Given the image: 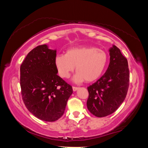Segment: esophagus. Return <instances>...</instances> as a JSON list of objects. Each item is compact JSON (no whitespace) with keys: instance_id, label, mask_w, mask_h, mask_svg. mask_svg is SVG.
Returning <instances> with one entry per match:
<instances>
[{"instance_id":"obj_1","label":"esophagus","mask_w":148,"mask_h":148,"mask_svg":"<svg viewBox=\"0 0 148 148\" xmlns=\"http://www.w3.org/2000/svg\"><path fill=\"white\" fill-rule=\"evenodd\" d=\"M78 89H79V87H72V89H73L74 91H77Z\"/></svg>"}]
</instances>
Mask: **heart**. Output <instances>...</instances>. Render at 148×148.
Returning a JSON list of instances; mask_svg holds the SVG:
<instances>
[{
  "label": "heart",
  "mask_w": 148,
  "mask_h": 148,
  "mask_svg": "<svg viewBox=\"0 0 148 148\" xmlns=\"http://www.w3.org/2000/svg\"><path fill=\"white\" fill-rule=\"evenodd\" d=\"M108 59V55L104 50L95 47H78L68 49L65 54L57 55L54 62L59 75L63 78L69 77L76 66L77 72L73 81L81 83L99 78L106 68Z\"/></svg>",
  "instance_id": "1"
}]
</instances>
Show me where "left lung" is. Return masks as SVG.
<instances>
[{"label": "left lung", "mask_w": 148, "mask_h": 148, "mask_svg": "<svg viewBox=\"0 0 148 148\" xmlns=\"http://www.w3.org/2000/svg\"><path fill=\"white\" fill-rule=\"evenodd\" d=\"M110 64L101 78L87 87V109L102 117L116 111L124 101L129 86V70L126 57L113 45L109 49Z\"/></svg>", "instance_id": "1"}]
</instances>
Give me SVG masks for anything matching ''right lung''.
<instances>
[{
  "label": "right lung",
  "instance_id": "right-lung-1",
  "mask_svg": "<svg viewBox=\"0 0 148 148\" xmlns=\"http://www.w3.org/2000/svg\"><path fill=\"white\" fill-rule=\"evenodd\" d=\"M56 49L46 44L31 50L20 66V85L25 105L35 117L52 122L63 115L73 92L71 86L57 74Z\"/></svg>",
  "mask_w": 148,
  "mask_h": 148
}]
</instances>
